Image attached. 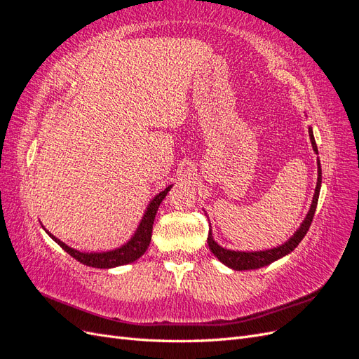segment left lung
Masks as SVG:
<instances>
[{"label": "left lung", "mask_w": 359, "mask_h": 359, "mask_svg": "<svg viewBox=\"0 0 359 359\" xmlns=\"http://www.w3.org/2000/svg\"><path fill=\"white\" fill-rule=\"evenodd\" d=\"M309 135H310V140L314 153L318 154V147H316V140H314L313 136V130L309 128ZM320 184H322V169H320V161L318 158V186L316 190H314V196H313V202L310 206V211L306 217V220L302 222V224L299 226V229L293 233V236L290 238L289 241H286L283 245L271 248V250H265V252H233V250H227L220 247L214 241L212 238V232L210 229L208 233V247L211 250V253L220 260L222 264H224L226 266H229L235 271H245V269H257L266 266L269 264H273L274 260L283 257L286 255H289L290 252H293L298 247V244L302 241V238L306 236V233L309 232V227L313 222L314 212H316V206H318V201H319V191H320Z\"/></svg>", "instance_id": "1"}]
</instances>
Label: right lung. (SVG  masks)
<instances>
[{"label": "right lung", "mask_w": 359, "mask_h": 359, "mask_svg": "<svg viewBox=\"0 0 359 359\" xmlns=\"http://www.w3.org/2000/svg\"><path fill=\"white\" fill-rule=\"evenodd\" d=\"M170 189H172V186L166 187L165 190L160 191L153 201L149 202L148 208H147V211L142 217V220H140L137 231L135 232L132 240H130L127 244L121 245L119 248L111 250V252L82 253V252H78V250L69 247L67 244H64L62 241L58 240V238H55L48 231L46 232L52 238V240L55 241L64 250V252H67L72 257H74L76 260H78V262H81L86 266L107 269V268H115V266L132 264L147 252V248L151 243V233H153V224H154L157 210H158L161 201L166 198V194Z\"/></svg>", "instance_id": "add662e5"}]
</instances>
